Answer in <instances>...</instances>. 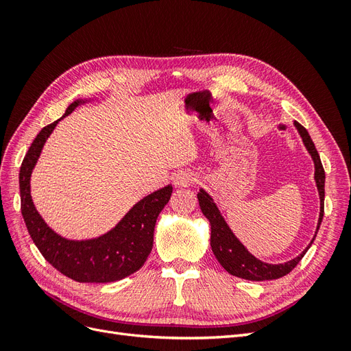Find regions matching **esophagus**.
<instances>
[{"label":"esophagus","instance_id":"obj_1","mask_svg":"<svg viewBox=\"0 0 351 351\" xmlns=\"http://www.w3.org/2000/svg\"><path fill=\"white\" fill-rule=\"evenodd\" d=\"M196 182V176L190 171H180L174 177V184L177 187H189Z\"/></svg>","mask_w":351,"mask_h":351}]
</instances>
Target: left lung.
Masks as SVG:
<instances>
[{"mask_svg": "<svg viewBox=\"0 0 351 351\" xmlns=\"http://www.w3.org/2000/svg\"><path fill=\"white\" fill-rule=\"evenodd\" d=\"M294 127L299 132L303 145L306 146L307 152L311 154L313 164H315V183L317 187V193H319L321 200V212H319V219H317V227L316 232L312 239V241L307 246L299 256L284 262V263H267L262 262L261 259L254 258L253 254L243 246V243L234 236V232L231 231L228 224L226 222L224 217L221 215L218 206L215 205L214 199H212L204 189L199 190L197 199H199V206L202 209V214H204L209 224H210V247L214 252L215 258L221 263V267L224 268L228 274L234 275V277L249 280V281H267V280H277L284 277V275L289 274L295 265L302 261V258L306 254L312 246V243L317 234V230L321 227V222L324 218V197H325V171L321 162L319 154H317L315 143L312 142L309 133L304 129L302 124L294 121Z\"/></svg>", "mask_w": 351, "mask_h": 351, "instance_id": "left-lung-1", "label": "left lung"}]
</instances>
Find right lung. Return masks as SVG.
<instances>
[{
  "label": "right lung",
  "mask_w": 351,
  "mask_h": 351,
  "mask_svg": "<svg viewBox=\"0 0 351 351\" xmlns=\"http://www.w3.org/2000/svg\"><path fill=\"white\" fill-rule=\"evenodd\" d=\"M89 99H77L69 105L64 119ZM45 125L32 142L20 167L19 183L22 215L36 247L52 267L77 282H112L129 277L142 268L154 246L158 215L168 204L173 186L168 184L145 196L127 212L108 232L90 240H69L49 228L36 210L30 196V176L47 139L58 121Z\"/></svg>",
  "instance_id": "right-lung-1"
}]
</instances>
